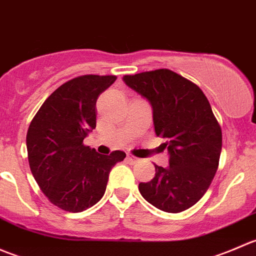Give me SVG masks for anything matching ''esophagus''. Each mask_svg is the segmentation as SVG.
<instances>
[{
    "mask_svg": "<svg viewBox=\"0 0 256 256\" xmlns=\"http://www.w3.org/2000/svg\"><path fill=\"white\" fill-rule=\"evenodd\" d=\"M126 160H128V164H138V162H140V158H138V157H135L134 154H128Z\"/></svg>",
    "mask_w": 256,
    "mask_h": 256,
    "instance_id": "34e87169",
    "label": "esophagus"
}]
</instances>
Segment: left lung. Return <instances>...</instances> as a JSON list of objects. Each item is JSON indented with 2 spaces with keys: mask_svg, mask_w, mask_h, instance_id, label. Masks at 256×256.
<instances>
[{
  "mask_svg": "<svg viewBox=\"0 0 256 256\" xmlns=\"http://www.w3.org/2000/svg\"><path fill=\"white\" fill-rule=\"evenodd\" d=\"M124 82L151 102L154 132L170 152V166L154 164V177L138 184L141 196L167 213L190 208L207 192L222 151V128L207 96L170 69L124 76Z\"/></svg>",
  "mask_w": 256,
  "mask_h": 256,
  "instance_id": "1",
  "label": "left lung"
}]
</instances>
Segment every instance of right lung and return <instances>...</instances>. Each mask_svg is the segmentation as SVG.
Segmentation results:
<instances>
[{
    "label": "right lung",
    "mask_w": 256,
    "mask_h": 256,
    "mask_svg": "<svg viewBox=\"0 0 256 256\" xmlns=\"http://www.w3.org/2000/svg\"><path fill=\"white\" fill-rule=\"evenodd\" d=\"M115 76H80L68 80L46 99L27 131L30 171L52 204L78 213L104 196L112 168L126 157L122 151L100 154L82 144L96 128L95 105Z\"/></svg>",
    "instance_id": "obj_1"
}]
</instances>
